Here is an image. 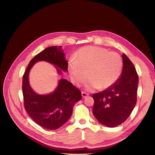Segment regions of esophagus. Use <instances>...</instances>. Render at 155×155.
<instances>
[{
    "instance_id": "1",
    "label": "esophagus",
    "mask_w": 155,
    "mask_h": 155,
    "mask_svg": "<svg viewBox=\"0 0 155 155\" xmlns=\"http://www.w3.org/2000/svg\"><path fill=\"white\" fill-rule=\"evenodd\" d=\"M81 95H82V97L83 98H86V97H87L89 95V94H87V93H86L85 92H81Z\"/></svg>"
}]
</instances>
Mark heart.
<instances>
[{"label":"heart","instance_id":"obj_1","mask_svg":"<svg viewBox=\"0 0 155 155\" xmlns=\"http://www.w3.org/2000/svg\"><path fill=\"white\" fill-rule=\"evenodd\" d=\"M69 71L73 82L86 84L87 90L106 89L119 78L123 68L121 56L115 52L97 46H86L78 50L76 58L69 63Z\"/></svg>","mask_w":155,"mask_h":155}]
</instances>
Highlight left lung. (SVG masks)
<instances>
[{"label":"left lung","mask_w":155,"mask_h":155,"mask_svg":"<svg viewBox=\"0 0 155 155\" xmlns=\"http://www.w3.org/2000/svg\"><path fill=\"white\" fill-rule=\"evenodd\" d=\"M123 68L117 81L101 92L94 94L93 114L102 124L117 127L130 115L137 103L138 76L133 63L123 54Z\"/></svg>","instance_id":"obj_1"}]
</instances>
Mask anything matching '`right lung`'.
Listing matches in <instances>:
<instances>
[{
    "label": "right lung",
    "instance_id": "add662e5",
    "mask_svg": "<svg viewBox=\"0 0 155 155\" xmlns=\"http://www.w3.org/2000/svg\"><path fill=\"white\" fill-rule=\"evenodd\" d=\"M38 61H48L56 66L60 74H62L61 69L68 71V63L61 46H50L30 61L23 76L22 92L26 112L40 126L48 130H55L69 119L75 103L82 99L81 92L66 79H61L54 92L42 95L35 93L29 85L28 75L31 68Z\"/></svg>",
    "mask_w": 155,
    "mask_h": 155
}]
</instances>
